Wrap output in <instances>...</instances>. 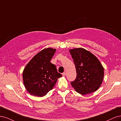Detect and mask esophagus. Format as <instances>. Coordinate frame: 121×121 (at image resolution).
<instances>
[{"instance_id":"34e87169","label":"esophagus","mask_w":121,"mask_h":121,"mask_svg":"<svg viewBox=\"0 0 121 121\" xmlns=\"http://www.w3.org/2000/svg\"><path fill=\"white\" fill-rule=\"evenodd\" d=\"M62 76H65V75H66V72H63V73H62Z\"/></svg>"}]
</instances>
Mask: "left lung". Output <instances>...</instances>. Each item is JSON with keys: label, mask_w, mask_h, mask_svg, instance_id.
<instances>
[{"label": "left lung", "mask_w": 121, "mask_h": 121, "mask_svg": "<svg viewBox=\"0 0 121 121\" xmlns=\"http://www.w3.org/2000/svg\"><path fill=\"white\" fill-rule=\"evenodd\" d=\"M75 65L77 76L71 82L76 92L85 95L95 91L100 86L104 69L99 60L93 54L82 48L69 50Z\"/></svg>", "instance_id": "obj_1"}]
</instances>
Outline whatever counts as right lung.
<instances>
[{
    "mask_svg": "<svg viewBox=\"0 0 121 121\" xmlns=\"http://www.w3.org/2000/svg\"><path fill=\"white\" fill-rule=\"evenodd\" d=\"M56 52L52 48L41 50L27 64L22 72L23 82L31 95L42 97L53 88L59 78L55 65L50 62Z\"/></svg>",
    "mask_w": 121,
    "mask_h": 121,
    "instance_id": "add662e5",
    "label": "right lung"
}]
</instances>
